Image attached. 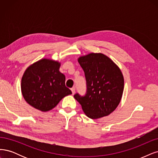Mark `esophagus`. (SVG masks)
Listing matches in <instances>:
<instances>
[{"label": "esophagus", "instance_id": "esophagus-1", "mask_svg": "<svg viewBox=\"0 0 158 158\" xmlns=\"http://www.w3.org/2000/svg\"><path fill=\"white\" fill-rule=\"evenodd\" d=\"M71 90H72V94H74V93H75V87L72 88V89H71Z\"/></svg>", "mask_w": 158, "mask_h": 158}]
</instances>
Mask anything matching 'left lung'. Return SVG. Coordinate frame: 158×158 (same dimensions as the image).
<instances>
[{
	"instance_id": "obj_1",
	"label": "left lung",
	"mask_w": 158,
	"mask_h": 158,
	"mask_svg": "<svg viewBox=\"0 0 158 158\" xmlns=\"http://www.w3.org/2000/svg\"><path fill=\"white\" fill-rule=\"evenodd\" d=\"M84 71L86 92L74 95L86 116L98 119L110 115L119 105L124 88L120 69L112 60L101 53H90L78 59Z\"/></svg>"
}]
</instances>
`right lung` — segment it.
<instances>
[{"label": "right lung", "mask_w": 158, "mask_h": 158, "mask_svg": "<svg viewBox=\"0 0 158 158\" xmlns=\"http://www.w3.org/2000/svg\"><path fill=\"white\" fill-rule=\"evenodd\" d=\"M60 64L42 59L25 70L22 79V93L25 101L35 109L47 111L54 108L65 96L72 94L65 85Z\"/></svg>", "instance_id": "1"}]
</instances>
